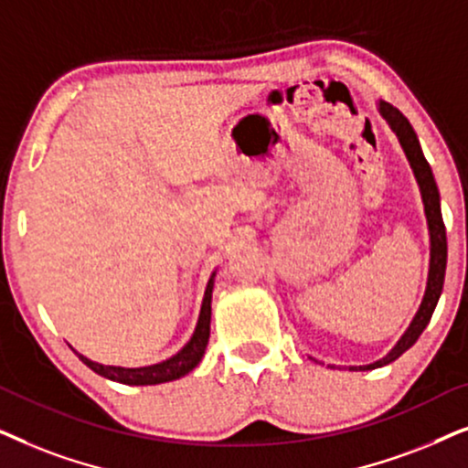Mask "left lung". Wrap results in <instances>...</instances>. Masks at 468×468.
Returning <instances> with one entry per match:
<instances>
[{
    "label": "left lung",
    "mask_w": 468,
    "mask_h": 468,
    "mask_svg": "<svg viewBox=\"0 0 468 468\" xmlns=\"http://www.w3.org/2000/svg\"><path fill=\"white\" fill-rule=\"evenodd\" d=\"M378 107H381V115L389 122L391 130H394L398 141H400L404 154H407V158L410 162V169H413V173H415L417 184H420L423 209H426L428 229H430V271H428L426 295H423L421 306H420V310H417L415 319L409 325L407 332H404L402 338L398 340V345L391 348V351L385 355L383 359H378L370 366H359V370H375V368H381V366H388L394 359L400 357L407 348L415 345L423 329H426L430 319H432L434 308H437L441 291H443L445 267H447L445 224H443V216H441L439 188H437V182H434L432 169H430L428 160L423 158L420 141H417L415 130L409 123L407 117H404L396 107H391L389 102H381ZM351 370H357V368H351Z\"/></svg>",
    "instance_id": "1"
}]
</instances>
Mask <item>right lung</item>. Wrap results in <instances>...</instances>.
Returning <instances> with one entry per match:
<instances>
[{
	"label": "right lung",
	"mask_w": 468,
	"mask_h": 468,
	"mask_svg": "<svg viewBox=\"0 0 468 468\" xmlns=\"http://www.w3.org/2000/svg\"><path fill=\"white\" fill-rule=\"evenodd\" d=\"M211 289H214V273H211L207 289H205L201 314H198V323L195 334L188 345H186L177 355H173L171 359L160 361V364L145 366V368H120V366H102L96 361L79 355V359L83 361L87 368H91L96 375L111 378V381L123 383V385H158L166 381H176V378L188 375L190 370H195L198 361L203 359L205 348H207L209 340V321H211Z\"/></svg>",
	"instance_id": "add662e5"
}]
</instances>
